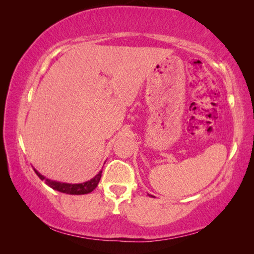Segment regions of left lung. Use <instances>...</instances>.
<instances>
[{
  "label": "left lung",
  "mask_w": 254,
  "mask_h": 254,
  "mask_svg": "<svg viewBox=\"0 0 254 254\" xmlns=\"http://www.w3.org/2000/svg\"><path fill=\"white\" fill-rule=\"evenodd\" d=\"M148 196H152V197H154V196H153V195H150V194H148Z\"/></svg>",
  "instance_id": "8db88e82"
}]
</instances>
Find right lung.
<instances>
[{
  "instance_id": "right-lung-1",
  "label": "right lung",
  "mask_w": 254,
  "mask_h": 254,
  "mask_svg": "<svg viewBox=\"0 0 254 254\" xmlns=\"http://www.w3.org/2000/svg\"><path fill=\"white\" fill-rule=\"evenodd\" d=\"M34 170L37 174V176L39 177L41 180H45L47 185L50 188H52L53 190L62 192V193H66V194H72V195H80V194H87V193H90L91 191H94L96 187L98 186L101 178V172H102V170H100L98 174L93 178V179L83 183H66V182H59L55 180H50L45 176H42L39 171H37L36 169Z\"/></svg>"
}]
</instances>
